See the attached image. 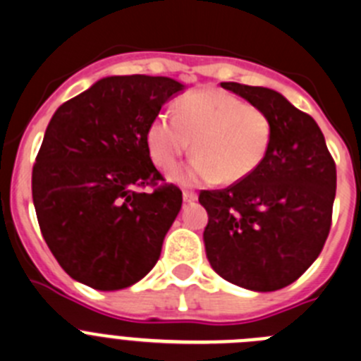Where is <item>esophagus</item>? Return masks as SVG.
Wrapping results in <instances>:
<instances>
[{
  "mask_svg": "<svg viewBox=\"0 0 361 361\" xmlns=\"http://www.w3.org/2000/svg\"><path fill=\"white\" fill-rule=\"evenodd\" d=\"M197 198H198L197 193H193V191H184V193H183V200H184V202H188V204L195 202Z\"/></svg>",
  "mask_w": 361,
  "mask_h": 361,
  "instance_id": "1",
  "label": "esophagus"
}]
</instances>
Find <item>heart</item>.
I'll return each instance as SVG.
<instances>
[{
  "mask_svg": "<svg viewBox=\"0 0 361 361\" xmlns=\"http://www.w3.org/2000/svg\"><path fill=\"white\" fill-rule=\"evenodd\" d=\"M269 116L256 105L216 87L190 91L173 102V116L157 114L145 141L155 166L170 171L190 150L183 183H240L261 164L270 145ZM192 141L190 142L189 140Z\"/></svg>",
  "mask_w": 361,
  "mask_h": 361,
  "instance_id": "1",
  "label": "heart"
}]
</instances>
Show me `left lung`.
Returning <instances> with one entry per match:
<instances>
[{"label":"left lung","instance_id":"8db88e82","mask_svg":"<svg viewBox=\"0 0 361 361\" xmlns=\"http://www.w3.org/2000/svg\"><path fill=\"white\" fill-rule=\"evenodd\" d=\"M269 116L267 155L247 178L202 191L204 245L218 276L252 292H276L319 257L331 229L336 166L322 130L269 87L221 82Z\"/></svg>","mask_w":361,"mask_h":361}]
</instances>
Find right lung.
I'll return each instance as SVG.
<instances>
[{
    "mask_svg": "<svg viewBox=\"0 0 361 361\" xmlns=\"http://www.w3.org/2000/svg\"><path fill=\"white\" fill-rule=\"evenodd\" d=\"M184 85L168 77H105L55 111L32 171V197L49 250L68 276L112 292L157 263L183 191L164 184L147 127Z\"/></svg>",
    "mask_w": 361,
    "mask_h": 361,
    "instance_id": "add662e5",
    "label": "right lung"
}]
</instances>
